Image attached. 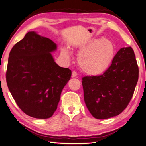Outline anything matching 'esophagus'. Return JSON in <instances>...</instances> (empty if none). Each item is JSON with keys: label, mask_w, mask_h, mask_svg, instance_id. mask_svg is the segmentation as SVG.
Instances as JSON below:
<instances>
[{"label": "esophagus", "mask_w": 146, "mask_h": 146, "mask_svg": "<svg viewBox=\"0 0 146 146\" xmlns=\"http://www.w3.org/2000/svg\"><path fill=\"white\" fill-rule=\"evenodd\" d=\"M77 76H78V74H77L76 72L73 71L72 73V77L75 78V77H77Z\"/></svg>", "instance_id": "esophagus-1"}]
</instances>
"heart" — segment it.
Wrapping results in <instances>:
<instances>
[{"label":"heart","mask_w":146,"mask_h":146,"mask_svg":"<svg viewBox=\"0 0 146 146\" xmlns=\"http://www.w3.org/2000/svg\"><path fill=\"white\" fill-rule=\"evenodd\" d=\"M78 52V63L82 70L88 75L97 76L105 72L111 66L116 48L111 41L101 37L82 45ZM61 54L68 60L70 58V52L67 47L61 49Z\"/></svg>","instance_id":"1"}]
</instances>
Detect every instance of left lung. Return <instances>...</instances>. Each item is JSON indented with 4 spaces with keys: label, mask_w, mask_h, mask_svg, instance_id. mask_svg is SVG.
<instances>
[{
    "label": "left lung",
    "mask_w": 146,
    "mask_h": 146,
    "mask_svg": "<svg viewBox=\"0 0 146 146\" xmlns=\"http://www.w3.org/2000/svg\"><path fill=\"white\" fill-rule=\"evenodd\" d=\"M138 66L132 48L117 52L103 74L82 78L84 101L97 119H107L122 113L132 98L138 80Z\"/></svg>",
    "instance_id": "obj_1"
}]
</instances>
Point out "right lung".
I'll return each mask as SVG.
<instances>
[{
  "instance_id": "obj_1",
  "label": "right lung",
  "mask_w": 146,
  "mask_h": 146,
  "mask_svg": "<svg viewBox=\"0 0 146 146\" xmlns=\"http://www.w3.org/2000/svg\"><path fill=\"white\" fill-rule=\"evenodd\" d=\"M56 49L52 40L29 31L10 50L6 82L17 105L29 117H51L70 79V70L54 60L51 53Z\"/></svg>"
}]
</instances>
